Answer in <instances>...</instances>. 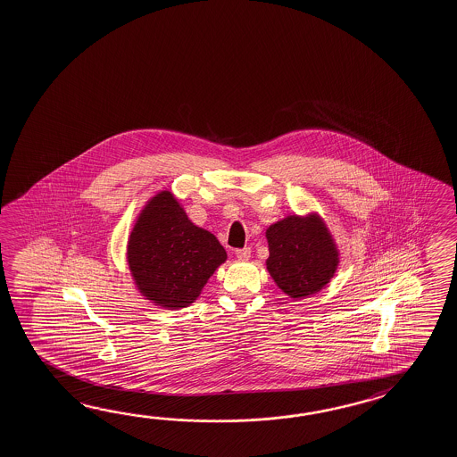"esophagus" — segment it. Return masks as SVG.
<instances>
[{
    "mask_svg": "<svg viewBox=\"0 0 457 457\" xmlns=\"http://www.w3.org/2000/svg\"><path fill=\"white\" fill-rule=\"evenodd\" d=\"M235 255L238 260H248L250 255H252V248L250 246H245V248H238V250H235Z\"/></svg>",
    "mask_w": 457,
    "mask_h": 457,
    "instance_id": "1",
    "label": "esophagus"
}]
</instances>
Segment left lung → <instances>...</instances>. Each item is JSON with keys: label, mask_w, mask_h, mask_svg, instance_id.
<instances>
[{"label": "left lung", "mask_w": 457, "mask_h": 457, "mask_svg": "<svg viewBox=\"0 0 457 457\" xmlns=\"http://www.w3.org/2000/svg\"><path fill=\"white\" fill-rule=\"evenodd\" d=\"M266 268L278 287L293 299L328 287L339 265V250L318 213L287 215L266 230Z\"/></svg>", "instance_id": "obj_1"}]
</instances>
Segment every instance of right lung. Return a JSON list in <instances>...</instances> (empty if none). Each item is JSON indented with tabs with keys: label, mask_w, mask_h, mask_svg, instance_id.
Masks as SVG:
<instances>
[{
	"label": "right lung",
	"mask_w": 457,
	"mask_h": 457,
	"mask_svg": "<svg viewBox=\"0 0 457 457\" xmlns=\"http://www.w3.org/2000/svg\"><path fill=\"white\" fill-rule=\"evenodd\" d=\"M128 266L143 296L166 309L187 308L227 260L215 235L194 225L172 192L149 199L128 238Z\"/></svg>",
	"instance_id": "add662e5"
}]
</instances>
